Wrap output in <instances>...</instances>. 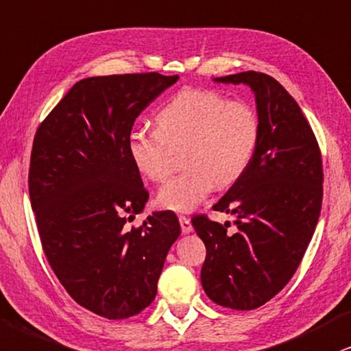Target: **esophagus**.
Masks as SVG:
<instances>
[{
    "label": "esophagus",
    "mask_w": 351,
    "mask_h": 351,
    "mask_svg": "<svg viewBox=\"0 0 351 351\" xmlns=\"http://www.w3.org/2000/svg\"><path fill=\"white\" fill-rule=\"evenodd\" d=\"M180 225H181V232H183V233L193 232V225H191V220L188 219V217L180 215Z\"/></svg>",
    "instance_id": "esophagus-1"
}]
</instances>
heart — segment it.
Listing matches in <instances>:
<instances>
[{
	"label": "heart",
	"mask_w": 351,
	"mask_h": 351,
	"mask_svg": "<svg viewBox=\"0 0 351 351\" xmlns=\"http://www.w3.org/2000/svg\"><path fill=\"white\" fill-rule=\"evenodd\" d=\"M157 130L131 131L128 155L141 175L162 183L171 175L175 152L186 150V170L158 191L165 210L191 212L215 184L245 175L261 139V118L251 104L210 88H186L158 110Z\"/></svg>",
	"instance_id": "b5f03b06"
}]
</instances>
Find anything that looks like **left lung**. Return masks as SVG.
I'll list each match as a JSON object with an SVG mask.
<instances>
[{
  "instance_id": "8db88e82",
  "label": "left lung",
  "mask_w": 351,
  "mask_h": 351,
  "mask_svg": "<svg viewBox=\"0 0 351 351\" xmlns=\"http://www.w3.org/2000/svg\"><path fill=\"white\" fill-rule=\"evenodd\" d=\"M214 81L251 87L261 139L245 175L214 206L237 217V232L204 214L191 221L207 251L204 291L217 304L250 311L290 282L311 241L322 206L321 149L298 104L274 77L247 71Z\"/></svg>"
}]
</instances>
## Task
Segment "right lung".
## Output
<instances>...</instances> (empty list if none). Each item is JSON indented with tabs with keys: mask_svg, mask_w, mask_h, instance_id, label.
Masks as SVG:
<instances>
[{
	"mask_svg": "<svg viewBox=\"0 0 351 351\" xmlns=\"http://www.w3.org/2000/svg\"><path fill=\"white\" fill-rule=\"evenodd\" d=\"M176 81L158 73L82 79L35 132L29 194L43 252L71 298L101 317L126 319L152 303L181 233L171 210L126 228L149 199L128 137Z\"/></svg>",
	"mask_w": 351,
	"mask_h": 351,
	"instance_id": "1",
	"label": "right lung"
}]
</instances>
